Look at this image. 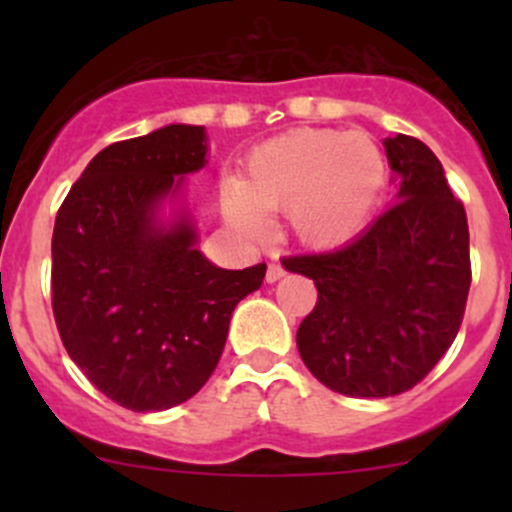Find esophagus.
I'll list each match as a JSON object with an SVG mask.
<instances>
[{"mask_svg":"<svg viewBox=\"0 0 512 512\" xmlns=\"http://www.w3.org/2000/svg\"><path fill=\"white\" fill-rule=\"evenodd\" d=\"M267 282H277L280 280V277H285V267L280 265V262H270V265H267Z\"/></svg>","mask_w":512,"mask_h":512,"instance_id":"1","label":"esophagus"}]
</instances>
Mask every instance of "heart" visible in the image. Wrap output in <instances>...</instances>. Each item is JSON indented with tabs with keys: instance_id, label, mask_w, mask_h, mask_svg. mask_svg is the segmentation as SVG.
<instances>
[{
	"instance_id": "obj_1",
	"label": "heart",
	"mask_w": 512,
	"mask_h": 512,
	"mask_svg": "<svg viewBox=\"0 0 512 512\" xmlns=\"http://www.w3.org/2000/svg\"><path fill=\"white\" fill-rule=\"evenodd\" d=\"M386 183V160L364 133L299 128L262 143L242 180H227V220L250 237L267 232L265 213H287L309 247H339L364 230Z\"/></svg>"
}]
</instances>
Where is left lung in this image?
<instances>
[{
  "label": "left lung",
  "instance_id": "8db88e82",
  "mask_svg": "<svg viewBox=\"0 0 512 512\" xmlns=\"http://www.w3.org/2000/svg\"><path fill=\"white\" fill-rule=\"evenodd\" d=\"M384 148L401 178L396 203L347 245L282 260L317 287L299 356L327 389L356 399L414 389L456 339L471 289L466 208L441 160L404 133Z\"/></svg>",
  "mask_w": 512,
  "mask_h": 512
}]
</instances>
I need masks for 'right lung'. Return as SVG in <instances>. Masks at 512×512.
<instances>
[{"mask_svg": "<svg viewBox=\"0 0 512 512\" xmlns=\"http://www.w3.org/2000/svg\"><path fill=\"white\" fill-rule=\"evenodd\" d=\"M205 128H158L111 143L56 213L51 309L66 352L101 394L131 411H163L203 389L225 349L232 309L267 265L220 270L180 220L156 205L205 165Z\"/></svg>", "mask_w": 512, "mask_h": 512, "instance_id": "right-lung-1", "label": "right lung"}]
</instances>
